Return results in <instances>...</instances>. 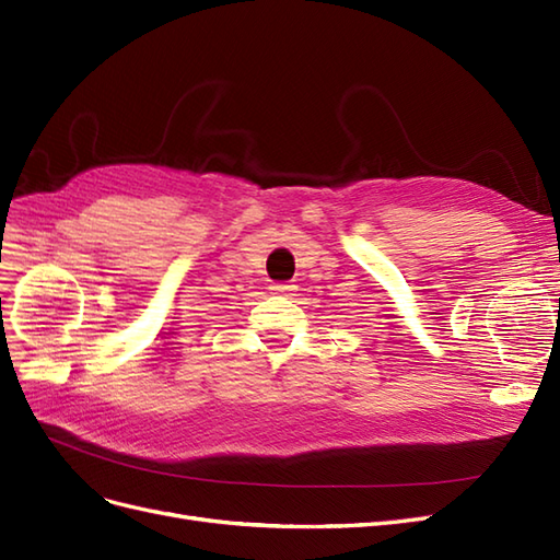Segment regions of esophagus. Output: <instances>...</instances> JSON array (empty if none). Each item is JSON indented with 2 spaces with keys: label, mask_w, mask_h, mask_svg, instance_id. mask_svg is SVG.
<instances>
[{
  "label": "esophagus",
  "mask_w": 560,
  "mask_h": 560,
  "mask_svg": "<svg viewBox=\"0 0 560 560\" xmlns=\"http://www.w3.org/2000/svg\"><path fill=\"white\" fill-rule=\"evenodd\" d=\"M272 291H275V293H291L293 285H288V283H275Z\"/></svg>",
  "instance_id": "obj_1"
}]
</instances>
